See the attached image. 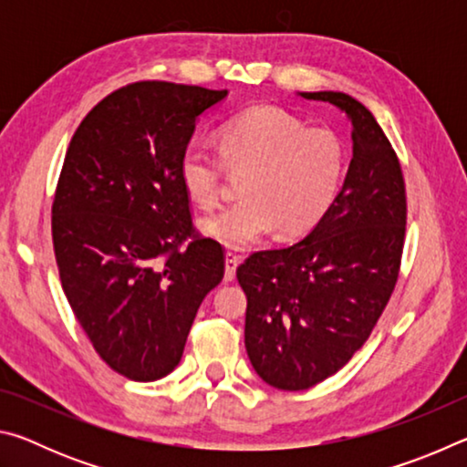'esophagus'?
Masks as SVG:
<instances>
[{
	"instance_id": "1",
	"label": "esophagus",
	"mask_w": 467,
	"mask_h": 467,
	"mask_svg": "<svg viewBox=\"0 0 467 467\" xmlns=\"http://www.w3.org/2000/svg\"><path fill=\"white\" fill-rule=\"evenodd\" d=\"M239 262H241V257H239V255H234V253H231V251H228L226 255H224V265H226V270H224V280H226V282H233V280H234V275H236V265H239Z\"/></svg>"
}]
</instances>
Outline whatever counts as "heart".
<instances>
[{
  "instance_id": "1",
  "label": "heart",
  "mask_w": 467,
  "mask_h": 467,
  "mask_svg": "<svg viewBox=\"0 0 467 467\" xmlns=\"http://www.w3.org/2000/svg\"><path fill=\"white\" fill-rule=\"evenodd\" d=\"M218 152L189 141L179 161L187 195L212 208L220 197L224 167L244 172L243 200L200 220V231L231 249H244L275 226L284 236L303 234L329 210L344 172V150L326 130H305L274 107H255L220 130Z\"/></svg>"
}]
</instances>
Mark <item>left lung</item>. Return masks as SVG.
I'll list each match as a JSON object with an SVG mask.
<instances>
[{"mask_svg": "<svg viewBox=\"0 0 467 467\" xmlns=\"http://www.w3.org/2000/svg\"><path fill=\"white\" fill-rule=\"evenodd\" d=\"M298 97L342 110L354 146L344 185L311 233L236 270L249 360L284 391L309 389L360 350L395 288L406 234L404 177L373 113L344 92Z\"/></svg>", "mask_w": 467, "mask_h": 467, "instance_id": "8db88e82", "label": "left lung"}]
</instances>
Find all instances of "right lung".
Segmentation results:
<instances>
[{
	"instance_id": "1",
	"label": "right lung",
	"mask_w": 467,
	"mask_h": 467,
	"mask_svg": "<svg viewBox=\"0 0 467 467\" xmlns=\"http://www.w3.org/2000/svg\"><path fill=\"white\" fill-rule=\"evenodd\" d=\"M228 90L136 82L102 99L69 141L53 247L78 323L131 381L175 370L202 300L224 278L220 243L193 235L179 161Z\"/></svg>"
}]
</instances>
